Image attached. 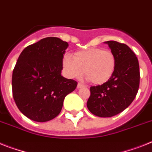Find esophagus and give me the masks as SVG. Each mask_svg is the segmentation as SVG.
I'll use <instances>...</instances> for the list:
<instances>
[{
  "mask_svg": "<svg viewBox=\"0 0 152 152\" xmlns=\"http://www.w3.org/2000/svg\"><path fill=\"white\" fill-rule=\"evenodd\" d=\"M82 87H84V85H83L82 83H79L77 84V88L80 89V88H82Z\"/></svg>",
  "mask_w": 152,
  "mask_h": 152,
  "instance_id": "esophagus-1",
  "label": "esophagus"
}]
</instances>
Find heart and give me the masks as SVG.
<instances>
[{"label": "heart", "mask_w": 152, "mask_h": 152, "mask_svg": "<svg viewBox=\"0 0 152 152\" xmlns=\"http://www.w3.org/2000/svg\"><path fill=\"white\" fill-rule=\"evenodd\" d=\"M117 58L110 49L89 48L76 51L73 57L66 54L62 58L63 72L69 78H78L85 73L95 85L107 83L115 72Z\"/></svg>", "instance_id": "1"}]
</instances>
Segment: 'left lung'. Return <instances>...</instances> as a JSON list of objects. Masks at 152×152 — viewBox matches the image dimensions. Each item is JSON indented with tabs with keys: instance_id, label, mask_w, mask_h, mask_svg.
I'll return each mask as SVG.
<instances>
[{
	"instance_id": "obj_1",
	"label": "left lung",
	"mask_w": 152,
	"mask_h": 152,
	"mask_svg": "<svg viewBox=\"0 0 152 152\" xmlns=\"http://www.w3.org/2000/svg\"><path fill=\"white\" fill-rule=\"evenodd\" d=\"M115 55L117 66L112 77L105 83L90 87L87 108L100 117L115 116L128 107L138 91L140 70L137 58L127 45L105 42Z\"/></svg>"
}]
</instances>
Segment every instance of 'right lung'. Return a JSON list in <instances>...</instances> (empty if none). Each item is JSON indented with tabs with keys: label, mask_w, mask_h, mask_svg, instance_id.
<instances>
[{
	"label": "right lung",
	"mask_w": 152,
	"mask_h": 152,
	"mask_svg": "<svg viewBox=\"0 0 152 152\" xmlns=\"http://www.w3.org/2000/svg\"><path fill=\"white\" fill-rule=\"evenodd\" d=\"M69 44L48 37L31 45L19 56L12 74V93L19 110L37 122L59 114L66 95L77 83L61 75L62 60Z\"/></svg>",
	"instance_id": "1"
}]
</instances>
